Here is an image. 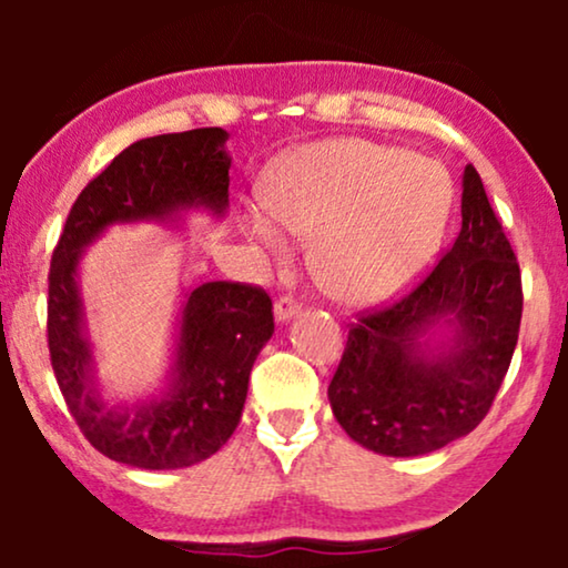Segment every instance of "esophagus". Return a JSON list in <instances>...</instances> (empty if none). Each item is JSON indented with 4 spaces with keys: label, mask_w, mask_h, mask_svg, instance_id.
Wrapping results in <instances>:
<instances>
[{
    "label": "esophagus",
    "mask_w": 568,
    "mask_h": 568,
    "mask_svg": "<svg viewBox=\"0 0 568 568\" xmlns=\"http://www.w3.org/2000/svg\"><path fill=\"white\" fill-rule=\"evenodd\" d=\"M300 302L292 297V294H284V297H278L276 300V305H274V315H276V321L278 323H284V321H290V317H294L300 313Z\"/></svg>",
    "instance_id": "obj_1"
}]
</instances>
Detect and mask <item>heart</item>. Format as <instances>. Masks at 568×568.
Wrapping results in <instances>:
<instances>
[{
	"label": "heart",
	"instance_id": "obj_1",
	"mask_svg": "<svg viewBox=\"0 0 568 568\" xmlns=\"http://www.w3.org/2000/svg\"><path fill=\"white\" fill-rule=\"evenodd\" d=\"M453 183L437 160L372 139H331L282 158L263 183L278 227L313 237L310 266L328 297L375 305L400 292L437 251ZM247 232L282 251L274 224L253 214Z\"/></svg>",
	"mask_w": 568,
	"mask_h": 568
}]
</instances>
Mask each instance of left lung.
<instances>
[{
  "label": "left lung",
  "instance_id": "1",
  "mask_svg": "<svg viewBox=\"0 0 568 568\" xmlns=\"http://www.w3.org/2000/svg\"><path fill=\"white\" fill-rule=\"evenodd\" d=\"M456 325L450 352L424 357L417 338ZM523 276L476 168L463 175V227L437 266L393 305L359 313L328 385L336 422L372 453L414 457L484 422L515 354Z\"/></svg>",
  "mask_w": 568,
  "mask_h": 568
}]
</instances>
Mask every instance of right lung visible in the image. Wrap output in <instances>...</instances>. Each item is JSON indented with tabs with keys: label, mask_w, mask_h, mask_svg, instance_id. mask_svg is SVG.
Masks as SVG:
<instances>
[{
	"label": "right lung",
	"mask_w": 568,
	"mask_h": 568,
	"mask_svg": "<svg viewBox=\"0 0 568 568\" xmlns=\"http://www.w3.org/2000/svg\"><path fill=\"white\" fill-rule=\"evenodd\" d=\"M227 131L193 129L139 139L84 185L69 209L49 271V354L59 390L84 439L115 463L144 470L189 468L232 437L247 377L274 333L271 297L245 282H209L189 294L175 385L162 400L113 410L95 395L77 292L80 251L108 224L168 220L189 206L227 209Z\"/></svg>",
	"instance_id": "right-lung-1"
}]
</instances>
